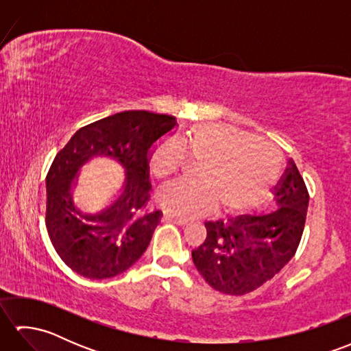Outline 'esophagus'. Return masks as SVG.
<instances>
[{
    "mask_svg": "<svg viewBox=\"0 0 351 351\" xmlns=\"http://www.w3.org/2000/svg\"><path fill=\"white\" fill-rule=\"evenodd\" d=\"M162 220H164V221L176 223V225H180V226L187 225V220H185V219H180V217H175V215H171V214H164V215H162Z\"/></svg>",
    "mask_w": 351,
    "mask_h": 351,
    "instance_id": "1",
    "label": "esophagus"
}]
</instances>
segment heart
I'll return each mask as SVG.
<instances>
[{
	"instance_id": "1",
	"label": "heart",
	"mask_w": 351,
	"mask_h": 351,
	"mask_svg": "<svg viewBox=\"0 0 351 351\" xmlns=\"http://www.w3.org/2000/svg\"><path fill=\"white\" fill-rule=\"evenodd\" d=\"M161 141L149 154V167L164 181L182 167L184 156L199 162L197 182H176L156 193L164 211L196 217L214 206L238 214L255 206L271 189L280 167V154L271 141L250 136L237 126L205 123L191 126L178 138Z\"/></svg>"
}]
</instances>
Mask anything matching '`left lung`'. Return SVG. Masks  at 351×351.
<instances>
[{
  "instance_id": "1",
  "label": "left lung",
  "mask_w": 351,
  "mask_h": 351,
  "mask_svg": "<svg viewBox=\"0 0 351 351\" xmlns=\"http://www.w3.org/2000/svg\"><path fill=\"white\" fill-rule=\"evenodd\" d=\"M309 204L308 189L293 160L261 215L206 221V238L191 252L206 283L220 293H252L285 267L299 247Z\"/></svg>"
}]
</instances>
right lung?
<instances>
[{
	"label": "right lung",
	"mask_w": 351,
	"mask_h": 351,
	"mask_svg": "<svg viewBox=\"0 0 351 351\" xmlns=\"http://www.w3.org/2000/svg\"><path fill=\"white\" fill-rule=\"evenodd\" d=\"M176 119L149 111H122L80 128L56 155L47 175V229L58 256L88 279H108L128 270L147 249L161 211H147L149 154L175 128ZM108 156L125 169L124 190L96 215L71 200L79 169Z\"/></svg>",
	"instance_id": "add662e5"
}]
</instances>
